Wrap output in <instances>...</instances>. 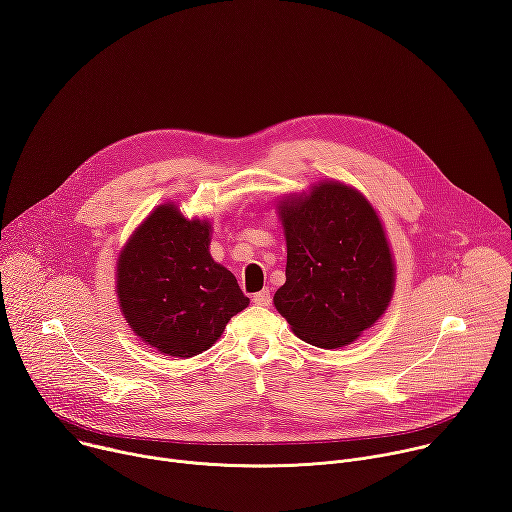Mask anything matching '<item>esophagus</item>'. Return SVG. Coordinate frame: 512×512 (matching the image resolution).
Masks as SVG:
<instances>
[{
	"label": "esophagus",
	"instance_id": "obj_1",
	"mask_svg": "<svg viewBox=\"0 0 512 512\" xmlns=\"http://www.w3.org/2000/svg\"><path fill=\"white\" fill-rule=\"evenodd\" d=\"M256 305H262V307H268L272 303V295L268 289H262L258 293H254V299H252Z\"/></svg>",
	"mask_w": 512,
	"mask_h": 512
}]
</instances>
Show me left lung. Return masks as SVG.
<instances>
[{
	"instance_id": "left-lung-1",
	"label": "left lung",
	"mask_w": 512,
	"mask_h": 512,
	"mask_svg": "<svg viewBox=\"0 0 512 512\" xmlns=\"http://www.w3.org/2000/svg\"><path fill=\"white\" fill-rule=\"evenodd\" d=\"M287 238V281L274 305L293 332L338 348L371 328L393 293V262L379 217L340 182L313 186L279 207Z\"/></svg>"
}]
</instances>
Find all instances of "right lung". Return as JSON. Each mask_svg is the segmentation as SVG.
Returning <instances> with one entry per match:
<instances>
[{
    "label": "right lung",
    "mask_w": 512,
    "mask_h": 512,
    "mask_svg": "<svg viewBox=\"0 0 512 512\" xmlns=\"http://www.w3.org/2000/svg\"><path fill=\"white\" fill-rule=\"evenodd\" d=\"M207 221L157 207L135 231L116 268V293L133 332L170 357L201 355L248 307L233 274L209 254Z\"/></svg>",
    "instance_id": "1"
}]
</instances>
